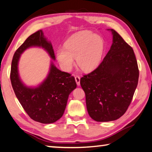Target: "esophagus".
Segmentation results:
<instances>
[{
	"label": "esophagus",
	"mask_w": 152,
	"mask_h": 152,
	"mask_svg": "<svg viewBox=\"0 0 152 152\" xmlns=\"http://www.w3.org/2000/svg\"><path fill=\"white\" fill-rule=\"evenodd\" d=\"M75 79L77 85V86L80 85V77H79V75H76L75 77Z\"/></svg>",
	"instance_id": "obj_1"
}]
</instances>
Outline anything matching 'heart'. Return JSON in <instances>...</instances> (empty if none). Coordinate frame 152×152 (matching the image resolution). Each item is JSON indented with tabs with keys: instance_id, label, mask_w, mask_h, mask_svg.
<instances>
[{
	"instance_id": "heart-1",
	"label": "heart",
	"mask_w": 152,
	"mask_h": 152,
	"mask_svg": "<svg viewBox=\"0 0 152 152\" xmlns=\"http://www.w3.org/2000/svg\"><path fill=\"white\" fill-rule=\"evenodd\" d=\"M104 42L100 36L89 31H83L67 39L64 47L57 49L56 56L60 65L69 71L74 64L83 71L93 70L99 65L102 58Z\"/></svg>"
}]
</instances>
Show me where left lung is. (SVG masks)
<instances>
[{
    "label": "left lung",
    "instance_id": "8db88e82",
    "mask_svg": "<svg viewBox=\"0 0 152 152\" xmlns=\"http://www.w3.org/2000/svg\"><path fill=\"white\" fill-rule=\"evenodd\" d=\"M113 43L103 61L80 79L87 110L94 121H115L127 110L139 79L137 62L132 47L110 29Z\"/></svg>",
    "mask_w": 152,
    "mask_h": 152
}]
</instances>
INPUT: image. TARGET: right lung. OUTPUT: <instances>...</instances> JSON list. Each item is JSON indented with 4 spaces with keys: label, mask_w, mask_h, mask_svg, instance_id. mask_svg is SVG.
<instances>
[{
    "label": "right lung",
    "mask_w": 152,
    "mask_h": 152,
    "mask_svg": "<svg viewBox=\"0 0 152 152\" xmlns=\"http://www.w3.org/2000/svg\"><path fill=\"white\" fill-rule=\"evenodd\" d=\"M42 46L55 59L50 42H47L42 30L30 35L14 54L10 78L15 96L28 116L43 124L53 123L63 115L69 96L77 83L70 73L58 70L53 64L48 77L38 88H29L20 81L17 64L21 54L30 46Z\"/></svg>",
    "instance_id": "add662e5"
}]
</instances>
